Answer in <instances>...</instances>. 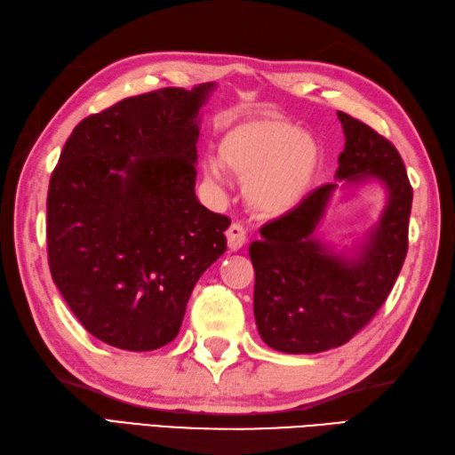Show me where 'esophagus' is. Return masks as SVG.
Returning a JSON list of instances; mask_svg holds the SVG:
<instances>
[{"instance_id":"obj_1","label":"esophagus","mask_w":455,"mask_h":455,"mask_svg":"<svg viewBox=\"0 0 455 455\" xmlns=\"http://www.w3.org/2000/svg\"><path fill=\"white\" fill-rule=\"evenodd\" d=\"M226 237H228L229 251H239L247 243V231L241 224H231L226 231Z\"/></svg>"}]
</instances>
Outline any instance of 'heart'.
I'll return each mask as SVG.
<instances>
[{"instance_id": "heart-1", "label": "heart", "mask_w": 455, "mask_h": 455, "mask_svg": "<svg viewBox=\"0 0 455 455\" xmlns=\"http://www.w3.org/2000/svg\"><path fill=\"white\" fill-rule=\"evenodd\" d=\"M218 158L204 157L202 171L220 183L224 169L243 180L249 208L262 218H280L304 204L315 183L321 149L309 134L278 115H259L229 126L218 142Z\"/></svg>"}]
</instances>
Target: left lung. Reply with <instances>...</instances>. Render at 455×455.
<instances>
[{
    "label": "left lung",
    "instance_id": "obj_1",
    "mask_svg": "<svg viewBox=\"0 0 455 455\" xmlns=\"http://www.w3.org/2000/svg\"><path fill=\"white\" fill-rule=\"evenodd\" d=\"M345 149L335 179L304 204L260 228L249 247L255 268V321L260 339L286 355L345 345L387 299L409 247L412 188L399 151L368 124L339 110ZM376 178L388 190L380 224L355 255L335 254L312 237L337 189Z\"/></svg>",
    "mask_w": 455,
    "mask_h": 455
}]
</instances>
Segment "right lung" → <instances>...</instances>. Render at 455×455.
<instances>
[{
  "mask_svg": "<svg viewBox=\"0 0 455 455\" xmlns=\"http://www.w3.org/2000/svg\"><path fill=\"white\" fill-rule=\"evenodd\" d=\"M212 89H157L84 118L50 177V275L110 347L173 340L202 272L226 251L229 218L195 195L198 110Z\"/></svg>",
  "mask_w": 455,
  "mask_h": 455,
  "instance_id": "add662e5",
  "label": "right lung"
}]
</instances>
